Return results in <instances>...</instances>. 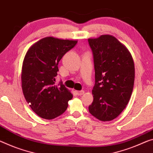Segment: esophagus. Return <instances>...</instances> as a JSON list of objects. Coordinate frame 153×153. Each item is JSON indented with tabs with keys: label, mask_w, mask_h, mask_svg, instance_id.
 I'll use <instances>...</instances> for the list:
<instances>
[{
	"label": "esophagus",
	"mask_w": 153,
	"mask_h": 153,
	"mask_svg": "<svg viewBox=\"0 0 153 153\" xmlns=\"http://www.w3.org/2000/svg\"><path fill=\"white\" fill-rule=\"evenodd\" d=\"M84 93H85V91H84L83 90H81V91H76V94H77V95H78V96L83 95Z\"/></svg>",
	"instance_id": "34e87169"
}]
</instances>
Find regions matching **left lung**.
<instances>
[{
    "mask_svg": "<svg viewBox=\"0 0 153 153\" xmlns=\"http://www.w3.org/2000/svg\"><path fill=\"white\" fill-rule=\"evenodd\" d=\"M93 53L95 85L90 114L100 121H111L125 109L132 94L135 66L131 53L110 35L88 39Z\"/></svg>",
    "mask_w": 153,
    "mask_h": 153,
    "instance_id": "left-lung-1",
    "label": "left lung"
}]
</instances>
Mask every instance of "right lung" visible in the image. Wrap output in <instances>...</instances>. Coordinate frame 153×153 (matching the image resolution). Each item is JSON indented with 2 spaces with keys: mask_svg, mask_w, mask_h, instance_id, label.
<instances>
[{
  "mask_svg": "<svg viewBox=\"0 0 153 153\" xmlns=\"http://www.w3.org/2000/svg\"><path fill=\"white\" fill-rule=\"evenodd\" d=\"M77 44L76 40L47 37L35 43L23 61L22 88L33 111L44 119L51 120L65 111L72 94L61 81L55 85L58 63Z\"/></svg>",
  "mask_w": 153,
  "mask_h": 153,
  "instance_id": "add662e5",
  "label": "right lung"
}]
</instances>
